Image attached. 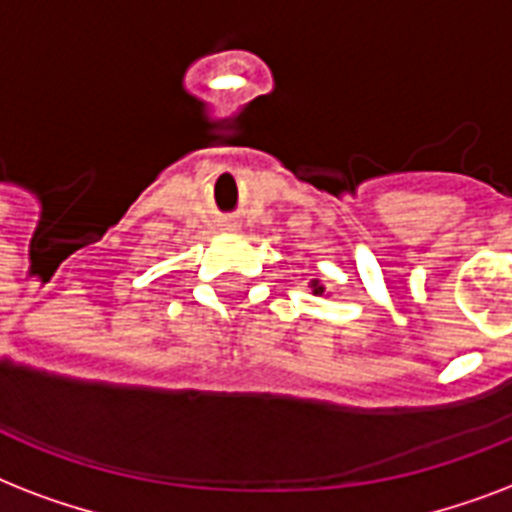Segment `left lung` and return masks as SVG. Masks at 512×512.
<instances>
[{"mask_svg": "<svg viewBox=\"0 0 512 512\" xmlns=\"http://www.w3.org/2000/svg\"><path fill=\"white\" fill-rule=\"evenodd\" d=\"M320 291H323V288H315V293H320Z\"/></svg>", "mask_w": 512, "mask_h": 512, "instance_id": "1", "label": "left lung"}]
</instances>
